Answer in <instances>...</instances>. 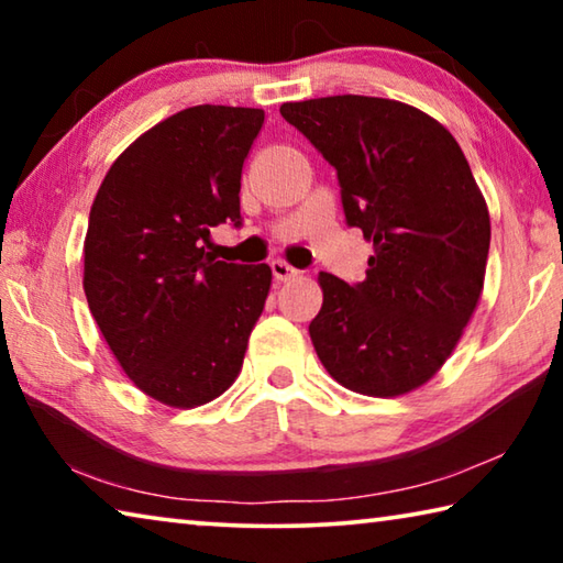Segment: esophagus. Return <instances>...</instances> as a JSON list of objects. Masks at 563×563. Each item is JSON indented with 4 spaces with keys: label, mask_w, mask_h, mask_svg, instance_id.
I'll return each mask as SVG.
<instances>
[{
    "label": "esophagus",
    "mask_w": 563,
    "mask_h": 563,
    "mask_svg": "<svg viewBox=\"0 0 563 563\" xmlns=\"http://www.w3.org/2000/svg\"><path fill=\"white\" fill-rule=\"evenodd\" d=\"M271 268H273L275 280H280V283H288V280L298 278V275H300V271H295L292 265H290V263H285V261H273V263H271Z\"/></svg>",
    "instance_id": "1"
}]
</instances>
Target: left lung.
Returning <instances> with one entry per match:
<instances>
[{
  "mask_svg": "<svg viewBox=\"0 0 563 563\" xmlns=\"http://www.w3.org/2000/svg\"><path fill=\"white\" fill-rule=\"evenodd\" d=\"M280 113L335 166L347 223L373 241L362 283L318 275V357L352 393H412L440 373L482 298L492 223L472 168L440 121L402 101L345 93Z\"/></svg>",
  "mask_w": 563,
  "mask_h": 563,
  "instance_id": "left-lung-1",
  "label": "left lung"
}]
</instances>
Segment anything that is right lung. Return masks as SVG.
<instances>
[{
	"label": "right lung",
	"instance_id": "right-lung-1",
	"mask_svg": "<svg viewBox=\"0 0 563 563\" xmlns=\"http://www.w3.org/2000/svg\"><path fill=\"white\" fill-rule=\"evenodd\" d=\"M263 109L190 107L156 123L103 176L84 238V292L123 373L194 409L241 375L271 292L268 263L216 261L211 228L241 225V174Z\"/></svg>",
	"mask_w": 563,
	"mask_h": 563
}]
</instances>
